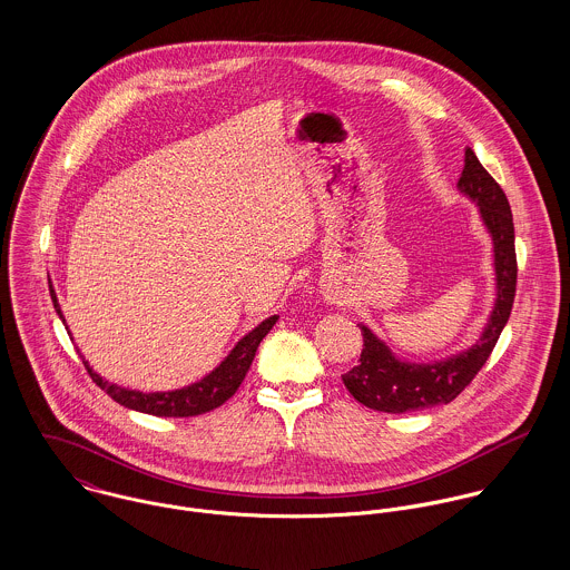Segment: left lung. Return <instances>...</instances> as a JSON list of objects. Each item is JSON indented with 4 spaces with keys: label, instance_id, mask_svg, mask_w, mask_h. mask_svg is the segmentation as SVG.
<instances>
[{
    "label": "left lung",
    "instance_id": "left-lung-1",
    "mask_svg": "<svg viewBox=\"0 0 570 570\" xmlns=\"http://www.w3.org/2000/svg\"><path fill=\"white\" fill-rule=\"evenodd\" d=\"M459 188L481 206L483 224L488 226L493 242L498 294L488 326L472 348L434 364L400 362L391 353V348L373 335L371 328L360 326L364 348L357 366L344 373L342 382L348 393L366 407L402 414L450 404L472 384V380L485 366L511 316L518 281V261L513 215L507 195L485 170V166L479 163L472 149H465V166L459 179Z\"/></svg>",
    "mask_w": 570,
    "mask_h": 570
}]
</instances>
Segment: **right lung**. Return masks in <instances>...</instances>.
I'll return each instance as SVG.
<instances>
[{"label":"right lung","instance_id":"1","mask_svg":"<svg viewBox=\"0 0 570 570\" xmlns=\"http://www.w3.org/2000/svg\"><path fill=\"white\" fill-rule=\"evenodd\" d=\"M50 296H52L57 314L63 321L55 289H50ZM276 321H278V316H272V318L263 321L256 328H252L244 340H239V344L230 351V355L202 382L190 384L179 391H170V393H140V391L120 389L116 384L105 382L100 375H96L87 362H82V364H85L89 377L94 380V384L98 389H102L120 406L156 414V416H195V414H204V412H210V410L222 406L237 393V389L242 386L245 373L256 355L261 340L269 333L272 326L276 325Z\"/></svg>","mask_w":570,"mask_h":570}]
</instances>
